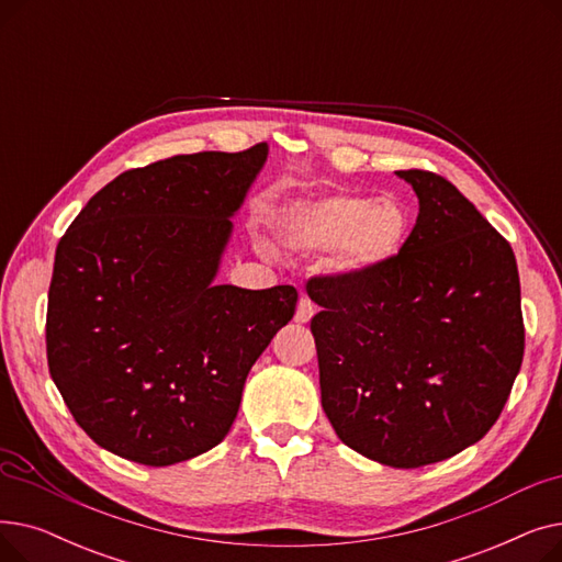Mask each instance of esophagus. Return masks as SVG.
<instances>
[{
  "label": "esophagus",
  "mask_w": 562,
  "mask_h": 562,
  "mask_svg": "<svg viewBox=\"0 0 562 562\" xmlns=\"http://www.w3.org/2000/svg\"><path fill=\"white\" fill-rule=\"evenodd\" d=\"M316 312V305L310 299H301L299 301V310H296V323H307Z\"/></svg>",
  "instance_id": "34e87169"
}]
</instances>
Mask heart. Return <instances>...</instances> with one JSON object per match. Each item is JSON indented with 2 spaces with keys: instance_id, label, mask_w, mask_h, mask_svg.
Instances as JSON below:
<instances>
[{
  "instance_id": "b5f03b06",
  "label": "heart",
  "mask_w": 562,
  "mask_h": 562,
  "mask_svg": "<svg viewBox=\"0 0 562 562\" xmlns=\"http://www.w3.org/2000/svg\"><path fill=\"white\" fill-rule=\"evenodd\" d=\"M405 206L392 198L333 195L291 204L276 223L284 250L323 257L333 255L346 276H371L394 263L409 239Z\"/></svg>"
}]
</instances>
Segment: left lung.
Masks as SVG:
<instances>
[{"label": "left lung", "instance_id": "left-lung-1", "mask_svg": "<svg viewBox=\"0 0 562 562\" xmlns=\"http://www.w3.org/2000/svg\"><path fill=\"white\" fill-rule=\"evenodd\" d=\"M419 198L403 255L371 276L307 282L321 405L380 464L447 460L494 426L524 358L510 244L449 180L396 170Z\"/></svg>", "mask_w": 562, "mask_h": 562}]
</instances>
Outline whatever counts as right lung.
I'll use <instances>...</instances> for the list:
<instances>
[{
  "label": "right lung",
  "instance_id": "add662e5",
  "mask_svg": "<svg viewBox=\"0 0 562 562\" xmlns=\"http://www.w3.org/2000/svg\"><path fill=\"white\" fill-rule=\"evenodd\" d=\"M269 145L170 157L117 175L56 246L47 364L102 449L168 467L214 449L248 371L296 312L291 284H216Z\"/></svg>",
  "mask_w": 562,
  "mask_h": 562
}]
</instances>
